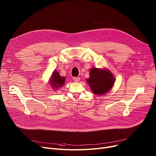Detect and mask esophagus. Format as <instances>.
<instances>
[{"instance_id":"obj_1","label":"esophagus","mask_w":156,"mask_h":156,"mask_svg":"<svg viewBox=\"0 0 156 156\" xmlns=\"http://www.w3.org/2000/svg\"><path fill=\"white\" fill-rule=\"evenodd\" d=\"M80 78L79 77H74L73 78V80L75 81H76V82H78V81H80Z\"/></svg>"}]
</instances>
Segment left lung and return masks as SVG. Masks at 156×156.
<instances>
[{
  "label": "left lung",
  "mask_w": 156,
  "mask_h": 156,
  "mask_svg": "<svg viewBox=\"0 0 156 156\" xmlns=\"http://www.w3.org/2000/svg\"><path fill=\"white\" fill-rule=\"evenodd\" d=\"M87 81L94 94L102 95L110 90L114 85V78L107 69L92 68Z\"/></svg>",
  "instance_id": "obj_1"
}]
</instances>
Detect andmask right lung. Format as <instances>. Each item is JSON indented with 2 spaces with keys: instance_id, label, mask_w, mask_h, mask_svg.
<instances>
[{
  "instance_id": "1",
  "label": "right lung",
  "mask_w": 156,
  "mask_h": 156,
  "mask_svg": "<svg viewBox=\"0 0 156 156\" xmlns=\"http://www.w3.org/2000/svg\"><path fill=\"white\" fill-rule=\"evenodd\" d=\"M65 82V77L61 76L58 72L54 71L52 75V78L51 81V85L52 87L55 88H58L59 87L63 85Z\"/></svg>"
}]
</instances>
